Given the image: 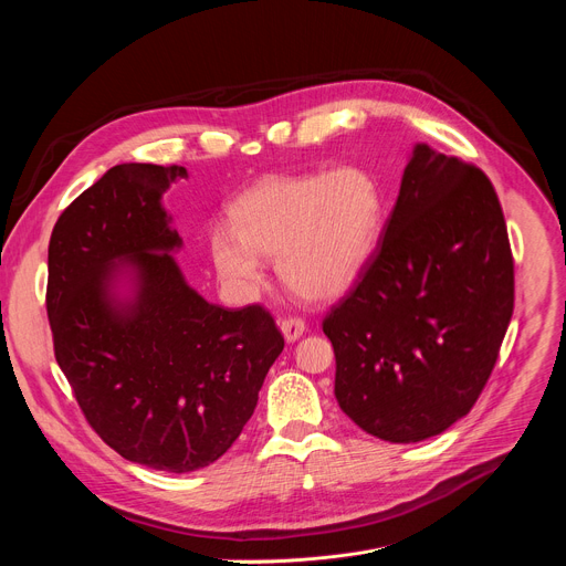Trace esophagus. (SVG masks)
Segmentation results:
<instances>
[{"label": "esophagus", "mask_w": 566, "mask_h": 566, "mask_svg": "<svg viewBox=\"0 0 566 566\" xmlns=\"http://www.w3.org/2000/svg\"><path fill=\"white\" fill-rule=\"evenodd\" d=\"M280 329H282V334H284V338H286L289 343H295V340L304 334L306 325H304L302 317L289 315V317H282V319H280Z\"/></svg>", "instance_id": "34e87169"}]
</instances>
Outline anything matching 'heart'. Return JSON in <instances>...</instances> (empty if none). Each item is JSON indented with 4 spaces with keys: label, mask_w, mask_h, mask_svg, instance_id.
<instances>
[{
    "label": "heart",
    "mask_w": 566,
    "mask_h": 566,
    "mask_svg": "<svg viewBox=\"0 0 566 566\" xmlns=\"http://www.w3.org/2000/svg\"><path fill=\"white\" fill-rule=\"evenodd\" d=\"M230 226H214L210 260L223 286L251 297L264 286L262 258L304 300L343 295L369 264L385 223V190L365 166L275 175L241 195Z\"/></svg>",
    "instance_id": "b5f03b06"
}]
</instances>
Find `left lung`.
<instances>
[{
	"instance_id": "left-lung-1",
	"label": "left lung",
	"mask_w": 566,
	"mask_h": 566,
	"mask_svg": "<svg viewBox=\"0 0 566 566\" xmlns=\"http://www.w3.org/2000/svg\"><path fill=\"white\" fill-rule=\"evenodd\" d=\"M513 302V253L491 179L417 145L378 249L322 319L340 410L391 443L448 430L486 387Z\"/></svg>"
}]
</instances>
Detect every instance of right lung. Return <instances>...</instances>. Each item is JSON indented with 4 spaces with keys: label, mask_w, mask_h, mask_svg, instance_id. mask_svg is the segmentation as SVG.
<instances>
[{
    "label": "right lung",
    "mask_w": 566,
    "mask_h": 566,
    "mask_svg": "<svg viewBox=\"0 0 566 566\" xmlns=\"http://www.w3.org/2000/svg\"><path fill=\"white\" fill-rule=\"evenodd\" d=\"M186 177L181 166H116L64 208L49 241L53 354L80 410L120 457L168 472L234 443L284 349L269 308H223L184 282L160 195ZM123 259L139 277L127 307L108 295Z\"/></svg>",
    "instance_id": "add662e5"
}]
</instances>
